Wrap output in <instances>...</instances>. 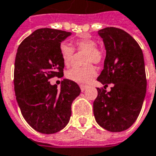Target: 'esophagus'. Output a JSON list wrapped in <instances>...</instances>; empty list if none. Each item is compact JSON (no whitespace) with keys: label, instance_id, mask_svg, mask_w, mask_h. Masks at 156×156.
<instances>
[{"label":"esophagus","instance_id":"obj_1","mask_svg":"<svg viewBox=\"0 0 156 156\" xmlns=\"http://www.w3.org/2000/svg\"><path fill=\"white\" fill-rule=\"evenodd\" d=\"M87 88V86H82V85L80 86V89H81V91H84Z\"/></svg>","mask_w":156,"mask_h":156}]
</instances>
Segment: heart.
Segmentation results:
<instances>
[{
  "label": "heart",
  "instance_id": "obj_1",
  "mask_svg": "<svg viewBox=\"0 0 156 156\" xmlns=\"http://www.w3.org/2000/svg\"><path fill=\"white\" fill-rule=\"evenodd\" d=\"M74 46L78 51H86L85 63L87 64H100L104 59V52L97 48V41L91 38L87 35L81 36L74 41ZM60 55L62 57L63 62L66 66H69L72 61L73 55V48L66 43H62L59 46ZM97 73L96 69L91 65L85 67H74L66 73L68 79L73 81L78 84H87L91 81Z\"/></svg>",
  "mask_w": 156,
  "mask_h": 156
}]
</instances>
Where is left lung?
Listing matches in <instances>:
<instances>
[{"label":"left lung","instance_id":"left-lung-1","mask_svg":"<svg viewBox=\"0 0 156 156\" xmlns=\"http://www.w3.org/2000/svg\"><path fill=\"white\" fill-rule=\"evenodd\" d=\"M98 35L103 40L106 55L97 81L106 87L113 83V87L108 92L97 88L94 116L107 131L122 132L136 120L147 93L143 53L135 39L120 28H103Z\"/></svg>","mask_w":156,"mask_h":156}]
</instances>
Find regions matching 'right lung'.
<instances>
[{"label": "right lung", "mask_w": 156, "mask_h": 156, "mask_svg": "<svg viewBox=\"0 0 156 156\" xmlns=\"http://www.w3.org/2000/svg\"><path fill=\"white\" fill-rule=\"evenodd\" d=\"M72 33L40 28L26 37L16 53L14 84L23 117L41 133L62 130L69 122L71 105L79 96L78 84L65 78L60 89L49 79L62 77L65 64L59 46Z\"/></svg>", "instance_id": "obj_1"}]
</instances>
